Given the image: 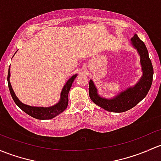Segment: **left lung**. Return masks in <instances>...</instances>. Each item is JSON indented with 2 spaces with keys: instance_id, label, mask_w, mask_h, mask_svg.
Returning <instances> with one entry per match:
<instances>
[{
  "instance_id": "obj_1",
  "label": "left lung",
  "mask_w": 161,
  "mask_h": 161,
  "mask_svg": "<svg viewBox=\"0 0 161 161\" xmlns=\"http://www.w3.org/2000/svg\"><path fill=\"white\" fill-rule=\"evenodd\" d=\"M133 46L137 50L140 56L143 75L133 87H130L123 91L113 99H105L97 92V89L91 79L89 84V97L95 104L106 110L113 113H123L134 107L146 97L153 82V69L146 45L135 34L131 38Z\"/></svg>"
}]
</instances>
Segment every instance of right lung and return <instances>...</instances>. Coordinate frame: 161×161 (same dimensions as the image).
<instances>
[{"label": "right lung", "mask_w": 161, "mask_h": 161, "mask_svg": "<svg viewBox=\"0 0 161 161\" xmlns=\"http://www.w3.org/2000/svg\"><path fill=\"white\" fill-rule=\"evenodd\" d=\"M10 67L8 69V88H9L10 92H11V96H12L13 100L16 103L17 106L23 110L27 114L32 117L38 119H52L55 116H58L61 113H62L65 109L67 108L68 103H69V92L70 90L71 86L72 85V82H74V79L77 76V74L74 75L73 76L70 78L64 87L62 88V92H61V97L60 100L58 103H56L54 106H50V107H38V106H31L28 105L24 104L18 99V97L15 95L14 92L12 87H11V82H10Z\"/></svg>", "instance_id": "add662e5"}]
</instances>
